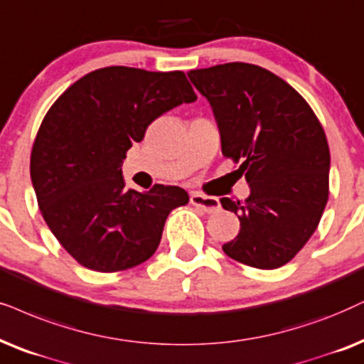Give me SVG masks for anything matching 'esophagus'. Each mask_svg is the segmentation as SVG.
<instances>
[{
	"mask_svg": "<svg viewBox=\"0 0 364 364\" xmlns=\"http://www.w3.org/2000/svg\"><path fill=\"white\" fill-rule=\"evenodd\" d=\"M191 204L199 207L204 212H217L220 209V202L219 199H215V197H209V196H204V193H199V192H192L191 193Z\"/></svg>",
	"mask_w": 364,
	"mask_h": 364,
	"instance_id": "esophagus-1",
	"label": "esophagus"
}]
</instances>
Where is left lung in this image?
Listing matches in <instances>:
<instances>
[{
    "label": "left lung",
    "instance_id": "1",
    "mask_svg": "<svg viewBox=\"0 0 364 364\" xmlns=\"http://www.w3.org/2000/svg\"><path fill=\"white\" fill-rule=\"evenodd\" d=\"M207 98L225 157L242 162L251 193L223 197L240 229L223 251L257 269L284 266L318 228L329 193V147L323 127L289 83L251 63L187 73Z\"/></svg>",
    "mask_w": 364,
    "mask_h": 364
}]
</instances>
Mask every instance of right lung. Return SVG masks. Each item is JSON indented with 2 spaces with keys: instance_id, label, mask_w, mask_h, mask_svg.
Wrapping results in <instances>:
<instances>
[{
  "instance_id": "right-lung-1",
  "label": "right lung",
  "mask_w": 364,
  "mask_h": 364,
  "mask_svg": "<svg viewBox=\"0 0 364 364\" xmlns=\"http://www.w3.org/2000/svg\"><path fill=\"white\" fill-rule=\"evenodd\" d=\"M197 100L182 72L107 67L53 103L33 145L30 173L45 223L70 256L98 272L145 262L187 192L157 183L125 191L122 164L155 119Z\"/></svg>"
}]
</instances>
